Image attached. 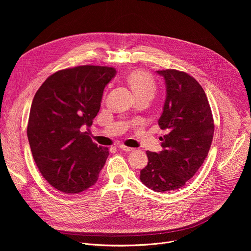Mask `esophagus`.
<instances>
[{"label":"esophagus","instance_id":"obj_1","mask_svg":"<svg viewBox=\"0 0 251 251\" xmlns=\"http://www.w3.org/2000/svg\"><path fill=\"white\" fill-rule=\"evenodd\" d=\"M118 148L119 149H121V150H123V151H125V152H131V151H133L134 150V148H131V147H127V146H125V145H119L118 146Z\"/></svg>","mask_w":251,"mask_h":251}]
</instances>
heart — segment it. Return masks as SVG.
Segmentation results:
<instances>
[{"instance_id":"obj_1","label":"heart","mask_w":251,"mask_h":251,"mask_svg":"<svg viewBox=\"0 0 251 251\" xmlns=\"http://www.w3.org/2000/svg\"><path fill=\"white\" fill-rule=\"evenodd\" d=\"M127 80L134 91L135 95L140 94H151L152 96L156 90V84L150 75L145 73L144 70L136 69L128 75Z\"/></svg>"}]
</instances>
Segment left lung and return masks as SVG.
Returning <instances> with one entry per match:
<instances>
[{
	"mask_svg": "<svg viewBox=\"0 0 251 251\" xmlns=\"http://www.w3.org/2000/svg\"><path fill=\"white\" fill-rule=\"evenodd\" d=\"M165 80L166 99L158 120L168 134L163 151H147L148 165L140 180L155 192L180 189L204 162L213 138V119L206 95L191 75L176 69L157 70Z\"/></svg>",
	"mask_w": 251,
	"mask_h": 251,
	"instance_id": "1",
	"label": "left lung"
}]
</instances>
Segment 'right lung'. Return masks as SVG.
I'll return each mask as SVG.
<instances>
[{
    "label": "right lung",
    "mask_w": 251,
    "mask_h": 251,
    "mask_svg": "<svg viewBox=\"0 0 251 251\" xmlns=\"http://www.w3.org/2000/svg\"><path fill=\"white\" fill-rule=\"evenodd\" d=\"M115 75L108 66L62 69L33 97L26 130L32 157L49 184L62 193L93 186L108 158V148L95 144L82 129L92 125L104 88Z\"/></svg>",
    "instance_id": "right-lung-1"
}]
</instances>
